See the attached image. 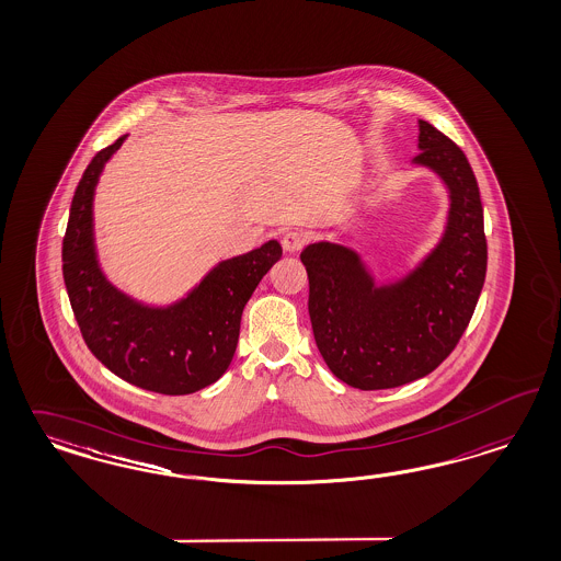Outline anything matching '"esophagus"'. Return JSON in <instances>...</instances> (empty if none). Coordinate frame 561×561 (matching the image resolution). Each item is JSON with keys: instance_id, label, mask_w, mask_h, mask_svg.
I'll return each instance as SVG.
<instances>
[{"instance_id": "1", "label": "esophagus", "mask_w": 561, "mask_h": 561, "mask_svg": "<svg viewBox=\"0 0 561 561\" xmlns=\"http://www.w3.org/2000/svg\"><path fill=\"white\" fill-rule=\"evenodd\" d=\"M309 242V236L300 230H288L282 236V247L284 251L298 252Z\"/></svg>"}]
</instances>
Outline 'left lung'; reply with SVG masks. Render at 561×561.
<instances>
[{
  "instance_id": "1",
  "label": "left lung",
  "mask_w": 561,
  "mask_h": 561,
  "mask_svg": "<svg viewBox=\"0 0 561 561\" xmlns=\"http://www.w3.org/2000/svg\"><path fill=\"white\" fill-rule=\"evenodd\" d=\"M416 163L451 194L444 240L391 288H373L354 252L329 242L300 252L314 342L331 373L356 389H389L439 367L477 309L486 273L483 203L462 149L419 119Z\"/></svg>"
}]
</instances>
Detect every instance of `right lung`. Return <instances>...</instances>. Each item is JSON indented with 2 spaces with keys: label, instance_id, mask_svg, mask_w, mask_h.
I'll return each mask as SVG.
<instances>
[{
  "label": "right lung",
  "instance_id": "right-lung-1",
  "mask_svg": "<svg viewBox=\"0 0 561 561\" xmlns=\"http://www.w3.org/2000/svg\"><path fill=\"white\" fill-rule=\"evenodd\" d=\"M126 136L101 149L78 182L61 242V271L84 344L119 379L165 396L215 383L232 363L240 319L261 277L282 256L279 242L219 263L172 309H145L114 290L93 247V193L103 163Z\"/></svg>",
  "mask_w": 561,
  "mask_h": 561
}]
</instances>
